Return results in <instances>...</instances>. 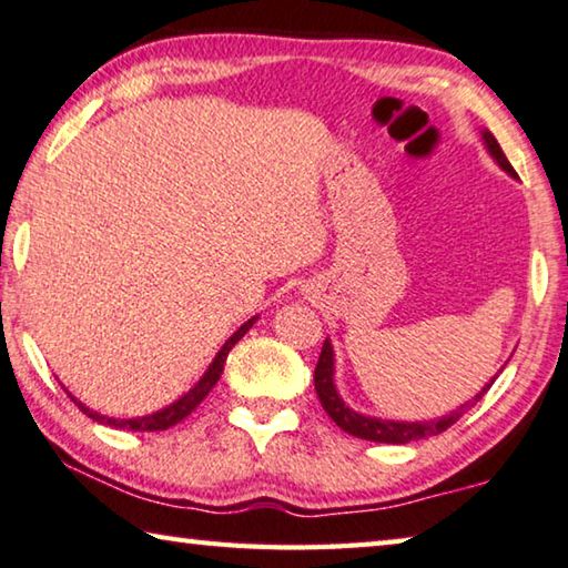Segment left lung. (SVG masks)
<instances>
[{"mask_svg":"<svg viewBox=\"0 0 568 568\" xmlns=\"http://www.w3.org/2000/svg\"><path fill=\"white\" fill-rule=\"evenodd\" d=\"M483 139H485L487 152L495 156V162L500 164L505 172L516 178V170H513L508 156L503 154L497 139L490 132H483ZM333 375H335V353H333V345H329V339H325V345H322V353H320V361H317V368H314V390H317L322 408H325L327 416L333 418V422L343 432L357 436V439L383 442V444H408V442L424 439V436H436V434L447 432L452 424L459 422V416L465 414L467 406H475V400L483 398V394L490 390L493 381H495L493 378L490 383H487V386L483 388V394H477L473 400H467L465 406H459L457 412H452L442 418H432V422H386V418L363 416V414L353 412L351 406H345V400L339 398L337 388H335Z\"/></svg>","mask_w":568,"mask_h":568,"instance_id":"left-lung-1","label":"left lung"}]
</instances>
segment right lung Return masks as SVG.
Here are the masks:
<instances>
[{
  "instance_id": "1",
  "label": "right lung",
  "mask_w": 568,
  "mask_h": 568,
  "mask_svg": "<svg viewBox=\"0 0 568 568\" xmlns=\"http://www.w3.org/2000/svg\"><path fill=\"white\" fill-rule=\"evenodd\" d=\"M254 322H256V317H251V320L246 322V325H241L239 329H235V333H233L229 339H225V345L221 347V351H217L215 361L211 363V368L205 371L203 378H200V381L195 383V386L187 390L185 396L178 398V400H174V404H170L168 408H162V412H156V414L136 416V418H111V416H103V414H99V412H91L89 406H83L81 400H75L71 394H68V396H71V400H75V406L81 408V412H83L85 416H91L93 422H99V424H109V426H113V429H129V432H164V429H170V426L180 424L185 416L193 414L195 408L200 406V400H203L207 394H211L213 386L217 383V378H221V373H223L225 357H229V353L233 351V345L239 343V339L248 333Z\"/></svg>"
}]
</instances>
